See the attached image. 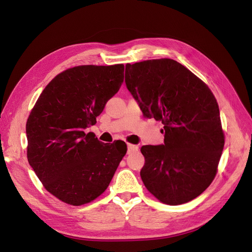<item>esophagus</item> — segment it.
I'll return each instance as SVG.
<instances>
[{"label": "esophagus", "mask_w": 252, "mask_h": 252, "mask_svg": "<svg viewBox=\"0 0 252 252\" xmlns=\"http://www.w3.org/2000/svg\"><path fill=\"white\" fill-rule=\"evenodd\" d=\"M138 150V146L132 144H127V154H132V152Z\"/></svg>", "instance_id": "34e87169"}]
</instances>
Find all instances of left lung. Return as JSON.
Returning <instances> with one entry per match:
<instances>
[{
	"instance_id": "left-lung-1",
	"label": "left lung",
	"mask_w": 252,
	"mask_h": 252,
	"mask_svg": "<svg viewBox=\"0 0 252 252\" xmlns=\"http://www.w3.org/2000/svg\"><path fill=\"white\" fill-rule=\"evenodd\" d=\"M125 83L144 117L164 124V144L141 148L145 187L168 205L195 199L215 179L224 148L215 95L171 59L127 64Z\"/></svg>"
}]
</instances>
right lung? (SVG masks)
I'll return each instance as SVG.
<instances>
[{
	"label": "right lung",
	"mask_w": 252,
	"mask_h": 252,
	"mask_svg": "<svg viewBox=\"0 0 252 252\" xmlns=\"http://www.w3.org/2000/svg\"><path fill=\"white\" fill-rule=\"evenodd\" d=\"M124 82V65H83L45 87L26 123L27 158L47 191L73 206L107 189L127 146L104 144L86 128Z\"/></svg>",
	"instance_id": "right-lung-1"
}]
</instances>
